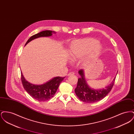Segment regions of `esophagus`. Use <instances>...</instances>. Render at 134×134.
<instances>
[{
	"label": "esophagus",
	"mask_w": 134,
	"mask_h": 134,
	"mask_svg": "<svg viewBox=\"0 0 134 134\" xmlns=\"http://www.w3.org/2000/svg\"><path fill=\"white\" fill-rule=\"evenodd\" d=\"M74 74V72H70L67 75H68V76H71V75H73Z\"/></svg>",
	"instance_id": "obj_1"
}]
</instances>
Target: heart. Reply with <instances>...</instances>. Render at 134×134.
<instances>
[{
  "label": "heart",
  "mask_w": 134,
  "mask_h": 134,
  "mask_svg": "<svg viewBox=\"0 0 134 134\" xmlns=\"http://www.w3.org/2000/svg\"><path fill=\"white\" fill-rule=\"evenodd\" d=\"M102 46L97 40L93 38H85L72 41L69 47V54L72 61H76L86 53L90 51L93 55L99 54ZM86 60L82 61L85 64Z\"/></svg>",
  "instance_id": "heart-1"
}]
</instances>
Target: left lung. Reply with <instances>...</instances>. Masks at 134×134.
<instances>
[{"mask_svg": "<svg viewBox=\"0 0 134 134\" xmlns=\"http://www.w3.org/2000/svg\"><path fill=\"white\" fill-rule=\"evenodd\" d=\"M78 73L80 78H78L75 92L80 100L86 103L97 102L104 98L112 89L115 79V77L112 82L105 88L93 89L90 87L87 83L84 76V71L80 70Z\"/></svg>", "mask_w": 134, "mask_h": 134, "instance_id": "obj_1", "label": "left lung"}]
</instances>
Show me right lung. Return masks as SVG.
<instances>
[{
  "label": "right lung",
  "mask_w": 134,
  "mask_h": 134,
  "mask_svg": "<svg viewBox=\"0 0 134 134\" xmlns=\"http://www.w3.org/2000/svg\"><path fill=\"white\" fill-rule=\"evenodd\" d=\"M53 33L56 34V32L47 30L38 33L30 37L27 41L25 46L34 39L40 37H51ZM65 77H55L43 84H34L26 80L21 72V79L24 88L32 98L40 102L46 101L53 97Z\"/></svg>",
  "instance_id": "right-lung-1"
}]
</instances>
